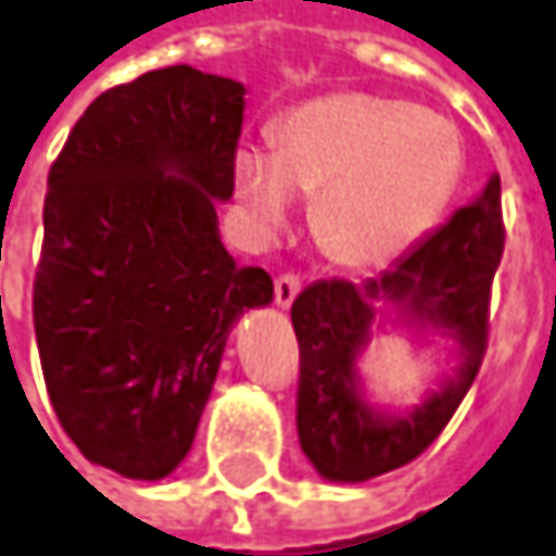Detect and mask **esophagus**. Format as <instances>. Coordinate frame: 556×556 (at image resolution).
<instances>
[{
	"label": "esophagus",
	"mask_w": 556,
	"mask_h": 556,
	"mask_svg": "<svg viewBox=\"0 0 556 556\" xmlns=\"http://www.w3.org/2000/svg\"><path fill=\"white\" fill-rule=\"evenodd\" d=\"M296 293H300V278L296 275H281V278H275V303L281 306V309H288L293 300H296Z\"/></svg>",
	"instance_id": "obj_1"
}]
</instances>
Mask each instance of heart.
<instances>
[{"instance_id":"1","label":"heart","mask_w":556,"mask_h":556,"mask_svg":"<svg viewBox=\"0 0 556 556\" xmlns=\"http://www.w3.org/2000/svg\"><path fill=\"white\" fill-rule=\"evenodd\" d=\"M463 175L457 130L406 99L328 93L288 112L275 150L231 159L237 208L256 237L293 225L316 197L313 235L341 268H378L438 228Z\"/></svg>"}]
</instances>
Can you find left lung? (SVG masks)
Segmentation results:
<instances>
[{
	"label": "left lung",
	"instance_id": "obj_1",
	"mask_svg": "<svg viewBox=\"0 0 556 556\" xmlns=\"http://www.w3.org/2000/svg\"><path fill=\"white\" fill-rule=\"evenodd\" d=\"M501 253V178L491 175L472 203L378 278L363 285L316 281L293 300L296 434L321 479L369 482L384 476L419 457L451 422L485 356L488 296ZM388 318L444 340L455 356V372L401 410L369 404L358 372L371 328Z\"/></svg>",
	"mask_w": 556,
	"mask_h": 556
}]
</instances>
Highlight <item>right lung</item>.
<instances>
[{"label":"right lung","mask_w":556,"mask_h":556,"mask_svg":"<svg viewBox=\"0 0 556 556\" xmlns=\"http://www.w3.org/2000/svg\"><path fill=\"white\" fill-rule=\"evenodd\" d=\"M247 87L190 65L90 102L49 172L34 328L49 401L80 454L125 479L175 472L265 268L218 235Z\"/></svg>","instance_id":"1"}]
</instances>
